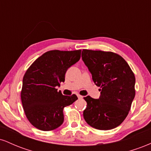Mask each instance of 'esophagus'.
<instances>
[{"mask_svg":"<svg viewBox=\"0 0 151 151\" xmlns=\"http://www.w3.org/2000/svg\"><path fill=\"white\" fill-rule=\"evenodd\" d=\"M77 96H78V98L79 99H83V96H81V95H79V94H77Z\"/></svg>","mask_w":151,"mask_h":151,"instance_id":"34e87169","label":"esophagus"}]
</instances>
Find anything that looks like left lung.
Here are the masks:
<instances>
[{
	"instance_id": "8db88e82",
	"label": "left lung",
	"mask_w": 151,
	"mask_h": 151,
	"mask_svg": "<svg viewBox=\"0 0 151 151\" xmlns=\"http://www.w3.org/2000/svg\"><path fill=\"white\" fill-rule=\"evenodd\" d=\"M81 58L101 89L98 99L87 96L83 116L86 122L99 130L119 126L129 114L135 97L136 79L122 57L111 52L83 50Z\"/></svg>"
}]
</instances>
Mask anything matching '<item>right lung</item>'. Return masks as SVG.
Returning a JSON list of instances; mask_svg holds the SVG:
<instances>
[{
  "instance_id": "right-lung-1",
  "label": "right lung",
  "mask_w": 151,
  "mask_h": 151,
  "mask_svg": "<svg viewBox=\"0 0 151 151\" xmlns=\"http://www.w3.org/2000/svg\"><path fill=\"white\" fill-rule=\"evenodd\" d=\"M81 51H48L26 71L21 101L26 117L37 129L47 131L61 126L64 108L78 99L75 94L64 96L56 87L65 81L67 70L79 61Z\"/></svg>"
}]
</instances>
